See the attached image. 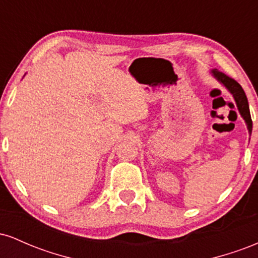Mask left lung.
Returning a JSON list of instances; mask_svg holds the SVG:
<instances>
[{"mask_svg":"<svg viewBox=\"0 0 258 258\" xmlns=\"http://www.w3.org/2000/svg\"><path fill=\"white\" fill-rule=\"evenodd\" d=\"M211 75L217 80L220 84H222L224 87L227 88L228 91L230 92V94L233 96L234 100H235L236 108H238L239 112H240L241 117L245 120V123H246L248 133L251 135L252 132V120H251V115H250V109H248V102L246 98V94H245L244 90L235 80L227 76L226 74L218 72V70L212 69L211 70Z\"/></svg>","mask_w":258,"mask_h":258,"instance_id":"obj_1","label":"left lung"}]
</instances>
